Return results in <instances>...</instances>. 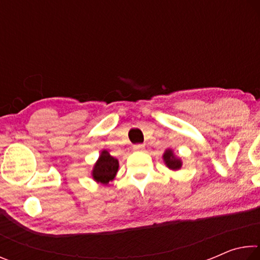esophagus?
<instances>
[{"mask_svg":"<svg viewBox=\"0 0 260 260\" xmlns=\"http://www.w3.org/2000/svg\"><path fill=\"white\" fill-rule=\"evenodd\" d=\"M134 151H144V144H135L133 147Z\"/></svg>","mask_w":260,"mask_h":260,"instance_id":"esophagus-1","label":"esophagus"}]
</instances>
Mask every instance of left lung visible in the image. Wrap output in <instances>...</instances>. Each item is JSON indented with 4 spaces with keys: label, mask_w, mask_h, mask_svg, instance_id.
Here are the masks:
<instances>
[{
    "label": "left lung",
    "mask_w": 260,
    "mask_h": 260,
    "mask_svg": "<svg viewBox=\"0 0 260 260\" xmlns=\"http://www.w3.org/2000/svg\"><path fill=\"white\" fill-rule=\"evenodd\" d=\"M162 159H164L166 166L169 167L170 170L177 171L179 169H181L182 161L180 158H178L174 155L172 149H167V150L164 152V155H162Z\"/></svg>",
    "instance_id": "8db88e82"
}]
</instances>
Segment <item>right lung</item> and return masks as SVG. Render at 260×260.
<instances>
[{"label":"right lung","mask_w":260,"mask_h":260,"mask_svg":"<svg viewBox=\"0 0 260 260\" xmlns=\"http://www.w3.org/2000/svg\"><path fill=\"white\" fill-rule=\"evenodd\" d=\"M119 169V161L116 158L112 157L107 150L101 152L98 161L95 162L91 177L96 182L103 183L108 186L110 181H112L116 177Z\"/></svg>","instance_id":"add662e5"}]
</instances>
